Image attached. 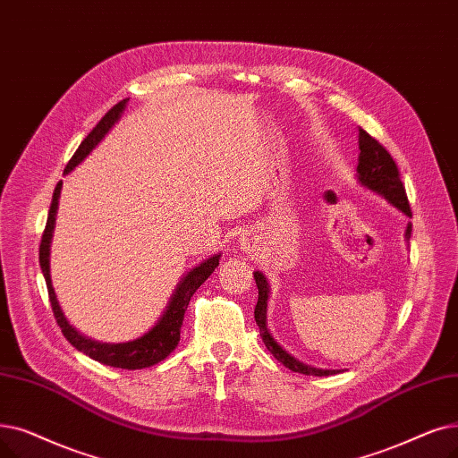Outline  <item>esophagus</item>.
<instances>
[{
    "label": "esophagus",
    "mask_w": 458,
    "mask_h": 458,
    "mask_svg": "<svg viewBox=\"0 0 458 458\" xmlns=\"http://www.w3.org/2000/svg\"><path fill=\"white\" fill-rule=\"evenodd\" d=\"M252 245H254V242L250 240V237H242V249L245 250V252H250L252 250Z\"/></svg>",
    "instance_id": "1"
}]
</instances>
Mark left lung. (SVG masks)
I'll use <instances>...</instances> for the list:
<instances>
[{"mask_svg": "<svg viewBox=\"0 0 458 458\" xmlns=\"http://www.w3.org/2000/svg\"><path fill=\"white\" fill-rule=\"evenodd\" d=\"M360 151H361L360 163H357V180H360V183L372 192L382 194L391 206L401 209L406 216H411V209L408 204L404 185L401 182L399 168H396V163L393 161L389 151L363 129H360ZM410 235H411V223H408L406 226V242H410ZM254 281L258 286V303L254 309V320L258 327H260V336L266 348L273 353L275 360L281 361L286 369L300 374H307V376H329V374L343 372L339 369L331 370V369H316V367L305 365L300 360H295L292 353H288L273 339L266 322L269 284L266 281L264 273L260 271H254Z\"/></svg>", "mask_w": 458, "mask_h": 458, "instance_id": "8db88e82", "label": "left lung"}]
</instances>
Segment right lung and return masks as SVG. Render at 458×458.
Masks as SVG:
<instances>
[{"label": "right lung", "instance_id": "1", "mask_svg": "<svg viewBox=\"0 0 458 458\" xmlns=\"http://www.w3.org/2000/svg\"><path fill=\"white\" fill-rule=\"evenodd\" d=\"M127 101L129 98H123V101H119L115 106H112L105 114L101 122L93 127V131L84 138V142L78 146L76 153L71 157V161L65 166V174H69L74 166L81 165L89 155V151L103 140L105 134L114 127L119 115H122V112L125 110ZM62 185L64 183L59 182L54 189L52 204H50L48 218H47V228L43 232L41 247H38V264H41V269L45 275L48 297H50L57 326L62 327L64 336L78 352H84L86 355L91 357V360L103 363V365L115 367V369H127V370H136V369H146V367L157 365L158 361H163L165 357H168L175 350L177 343H180V331L183 326V318H185V310L189 307L191 297L198 288H200L208 281V276L215 271V267L218 266V258H221V252L206 258L202 264H198L196 267H192L189 273L183 275L180 284H177L175 292L170 297L165 314L158 318V322L148 333H144L140 339H134L129 343H117V344L98 343V341L88 339V336L78 333L67 322L62 307H59V303H57V297H55L52 278H50V243H52V233H54L57 202H59V192H62Z\"/></svg>", "mask_w": 458, "mask_h": 458}]
</instances>
